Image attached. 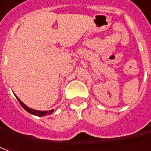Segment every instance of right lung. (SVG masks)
Instances as JSON below:
<instances>
[{
	"label": "right lung",
	"mask_w": 151,
	"mask_h": 151,
	"mask_svg": "<svg viewBox=\"0 0 151 151\" xmlns=\"http://www.w3.org/2000/svg\"><path fill=\"white\" fill-rule=\"evenodd\" d=\"M15 95V94H14ZM16 96V95H15ZM17 97V99L19 101V103L21 104V106L23 107L25 110H26L27 113H31L32 115H35V116H38V117H43V116H46V115H48V114H50V113H52L54 112V109H52V110H50V111H38V110H35V109H32V108H30V107H28L27 105H25L22 101H21L20 99L17 97V96H16Z\"/></svg>",
	"instance_id": "add662e5"
}]
</instances>
